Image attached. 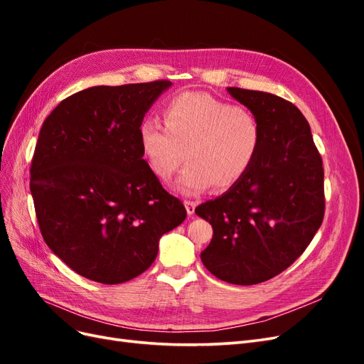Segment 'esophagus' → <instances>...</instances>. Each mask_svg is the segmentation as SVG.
I'll list each match as a JSON object with an SVG mask.
<instances>
[{"label":"esophagus","mask_w":364,"mask_h":364,"mask_svg":"<svg viewBox=\"0 0 364 364\" xmlns=\"http://www.w3.org/2000/svg\"><path fill=\"white\" fill-rule=\"evenodd\" d=\"M183 203H185V208H186V214H188L190 217H191V215H194L197 202H194V200H185Z\"/></svg>","instance_id":"34e87169"}]
</instances>
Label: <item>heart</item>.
Returning <instances> with one entry per match:
<instances>
[{
    "label": "heart",
    "mask_w": 364,
    "mask_h": 364,
    "mask_svg": "<svg viewBox=\"0 0 364 364\" xmlns=\"http://www.w3.org/2000/svg\"><path fill=\"white\" fill-rule=\"evenodd\" d=\"M139 146L151 173L170 181L186 158L190 164L176 183L194 196L237 185L255 162L261 127L250 112L205 92H183L164 107V124L141 121Z\"/></svg>",
    "instance_id": "obj_1"
}]
</instances>
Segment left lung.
I'll use <instances>...</instances> for the list:
<instances>
[{
	"label": "left lung",
	"mask_w": 364,
	"mask_h": 364,
	"mask_svg": "<svg viewBox=\"0 0 364 364\" xmlns=\"http://www.w3.org/2000/svg\"><path fill=\"white\" fill-rule=\"evenodd\" d=\"M228 92L257 118L261 146L243 179L196 208L214 230L200 258L218 279L253 285L284 272L311 243L325 214L323 167L293 103L241 87Z\"/></svg>",
	"instance_id": "obj_1"
}]
</instances>
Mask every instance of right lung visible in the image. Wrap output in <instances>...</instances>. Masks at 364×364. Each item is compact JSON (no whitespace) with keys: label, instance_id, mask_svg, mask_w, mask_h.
Returning a JSON list of instances; mask_svg holds the SVG:
<instances>
[{"label":"right lung","instance_id":"1","mask_svg":"<svg viewBox=\"0 0 364 364\" xmlns=\"http://www.w3.org/2000/svg\"><path fill=\"white\" fill-rule=\"evenodd\" d=\"M170 86H92L43 121L30 168L39 229L54 255L87 279L136 278L156 259L161 237L186 217L149 168L138 136Z\"/></svg>","mask_w":364,"mask_h":364}]
</instances>
